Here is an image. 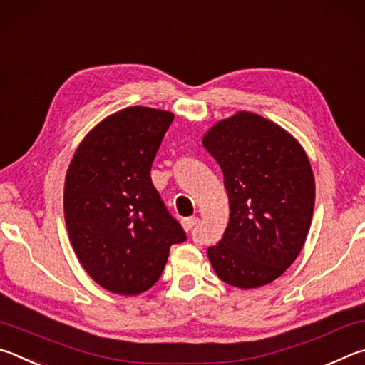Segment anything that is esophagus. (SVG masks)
I'll return each mask as SVG.
<instances>
[{"label": "esophagus", "mask_w": 365, "mask_h": 365, "mask_svg": "<svg viewBox=\"0 0 365 365\" xmlns=\"http://www.w3.org/2000/svg\"><path fill=\"white\" fill-rule=\"evenodd\" d=\"M199 218L197 216H190V218H184L182 220V227L186 229V231H190V229H194L197 225H199Z\"/></svg>", "instance_id": "34e87169"}]
</instances>
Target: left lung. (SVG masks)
I'll use <instances>...</instances> for the list:
<instances>
[{
	"label": "left lung",
	"mask_w": 365,
	"mask_h": 365,
	"mask_svg": "<svg viewBox=\"0 0 365 365\" xmlns=\"http://www.w3.org/2000/svg\"><path fill=\"white\" fill-rule=\"evenodd\" d=\"M225 176L229 225L207 248L218 277L257 289L282 276L297 259L314 212V175L298 140L252 112L221 120L203 136Z\"/></svg>",
	"instance_id": "1"
}]
</instances>
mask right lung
Returning a JSON list of instances; mask_svg holds the SVG:
<instances>
[{
  "instance_id": "add662e5",
  "label": "right lung",
  "mask_w": 365,
  "mask_h": 365,
  "mask_svg": "<svg viewBox=\"0 0 365 365\" xmlns=\"http://www.w3.org/2000/svg\"><path fill=\"white\" fill-rule=\"evenodd\" d=\"M175 115L128 107L93 128L70 162L63 215L81 266L106 290L139 295L157 282L181 225L153 187L150 168Z\"/></svg>"
}]
</instances>
